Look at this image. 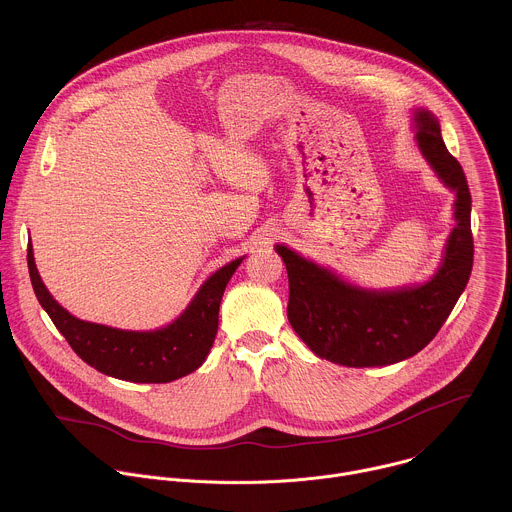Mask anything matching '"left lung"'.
Wrapping results in <instances>:
<instances>
[{"label":"left lung","instance_id":"1","mask_svg":"<svg viewBox=\"0 0 512 512\" xmlns=\"http://www.w3.org/2000/svg\"><path fill=\"white\" fill-rule=\"evenodd\" d=\"M418 146L439 179L457 193L455 220L443 264L432 282L398 290L365 292L307 262L286 246L284 258L293 331L321 359L343 366H384L420 353L449 317L473 268L471 193L459 161L447 151L439 122L428 110L416 112Z\"/></svg>","mask_w":512,"mask_h":512}]
</instances>
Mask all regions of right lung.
<instances>
[{"instance_id":"right-lung-1","label":"right lung","mask_w":512,"mask_h":512,"mask_svg":"<svg viewBox=\"0 0 512 512\" xmlns=\"http://www.w3.org/2000/svg\"><path fill=\"white\" fill-rule=\"evenodd\" d=\"M240 262L242 258L213 274L175 323L165 329L138 333L73 317L43 286L31 242L27 246V266L35 295L74 353L86 365L130 382H171L203 365L217 335L222 293Z\"/></svg>"}]
</instances>
